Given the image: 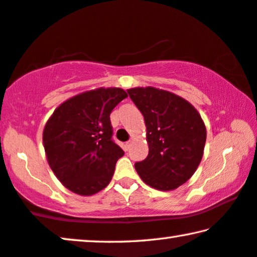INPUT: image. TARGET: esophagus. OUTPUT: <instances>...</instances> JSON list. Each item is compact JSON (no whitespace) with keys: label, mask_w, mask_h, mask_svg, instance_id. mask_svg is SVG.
I'll return each instance as SVG.
<instances>
[{"label":"esophagus","mask_w":257,"mask_h":257,"mask_svg":"<svg viewBox=\"0 0 257 257\" xmlns=\"http://www.w3.org/2000/svg\"><path fill=\"white\" fill-rule=\"evenodd\" d=\"M130 145H132V142H130V141H128V142H125V143L123 144V149H124V151H128V150H129Z\"/></svg>","instance_id":"34e87169"}]
</instances>
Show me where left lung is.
<instances>
[{
	"label": "left lung",
	"mask_w": 257,
	"mask_h": 257,
	"mask_svg": "<svg viewBox=\"0 0 257 257\" xmlns=\"http://www.w3.org/2000/svg\"><path fill=\"white\" fill-rule=\"evenodd\" d=\"M129 97L143 114L149 155L135 168L152 188L168 191L188 181L200 165L206 129L196 108L181 97L156 87H134Z\"/></svg>",
	"instance_id": "1"
}]
</instances>
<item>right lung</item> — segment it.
Wrapping results in <instances>:
<instances>
[{"label":"right lung","mask_w":257,"mask_h":257,"mask_svg":"<svg viewBox=\"0 0 257 257\" xmlns=\"http://www.w3.org/2000/svg\"><path fill=\"white\" fill-rule=\"evenodd\" d=\"M128 94L120 87H99L62 102L43 134L46 158L60 182L75 194L90 196L108 186L118 158L109 115Z\"/></svg>","instance_id":"1"}]
</instances>
